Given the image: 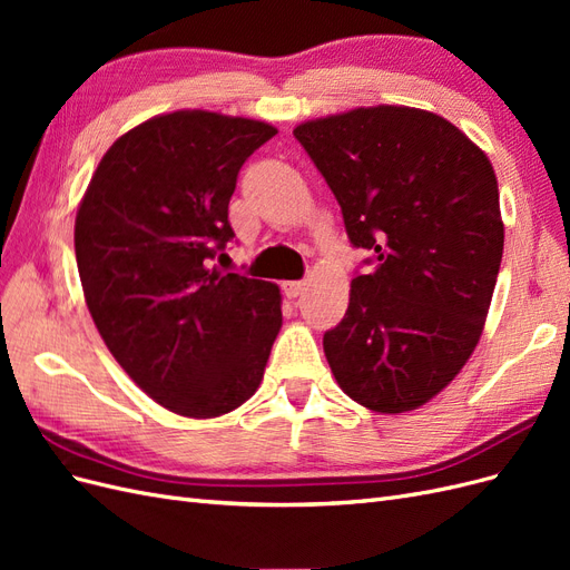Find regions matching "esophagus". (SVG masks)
I'll use <instances>...</instances> for the list:
<instances>
[{"mask_svg": "<svg viewBox=\"0 0 570 570\" xmlns=\"http://www.w3.org/2000/svg\"><path fill=\"white\" fill-rule=\"evenodd\" d=\"M304 287H306L304 281H287V283H283V292H285V295H287L289 299L299 297L302 292H304Z\"/></svg>", "mask_w": 570, "mask_h": 570, "instance_id": "1", "label": "esophagus"}]
</instances>
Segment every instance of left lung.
I'll return each instance as SVG.
<instances>
[{"label":"left lung","mask_w":570,"mask_h":570,"mask_svg":"<svg viewBox=\"0 0 570 570\" xmlns=\"http://www.w3.org/2000/svg\"><path fill=\"white\" fill-rule=\"evenodd\" d=\"M375 268L323 335L337 385L377 413L423 406L471 358L488 318L504 223L488 154L450 120L361 107L295 128Z\"/></svg>","instance_id":"left-lung-1"}]
</instances>
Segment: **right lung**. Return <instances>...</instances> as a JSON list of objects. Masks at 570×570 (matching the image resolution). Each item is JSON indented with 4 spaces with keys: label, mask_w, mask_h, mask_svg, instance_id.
I'll return each mask as SVG.
<instances>
[{
    "label": "right lung",
    "mask_w": 570,
    "mask_h": 570,
    "mask_svg": "<svg viewBox=\"0 0 570 570\" xmlns=\"http://www.w3.org/2000/svg\"><path fill=\"white\" fill-rule=\"evenodd\" d=\"M278 132L187 109L154 116L101 157L76 216L85 302L154 402L189 419L245 404L283 325L281 289L223 273L237 174Z\"/></svg>",
    "instance_id": "right-lung-1"
}]
</instances>
